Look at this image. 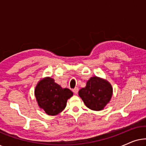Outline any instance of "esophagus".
<instances>
[{
    "label": "esophagus",
    "mask_w": 146,
    "mask_h": 146,
    "mask_svg": "<svg viewBox=\"0 0 146 146\" xmlns=\"http://www.w3.org/2000/svg\"><path fill=\"white\" fill-rule=\"evenodd\" d=\"M72 91L75 94H78V88H74L72 90Z\"/></svg>",
    "instance_id": "1"
}]
</instances>
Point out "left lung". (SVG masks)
<instances>
[{
	"instance_id": "8db88e82",
	"label": "left lung",
	"mask_w": 146,
	"mask_h": 146,
	"mask_svg": "<svg viewBox=\"0 0 146 146\" xmlns=\"http://www.w3.org/2000/svg\"><path fill=\"white\" fill-rule=\"evenodd\" d=\"M112 92L113 88L109 82L93 76L88 80L85 88L80 90L78 94L88 108L100 111L110 101Z\"/></svg>"
}]
</instances>
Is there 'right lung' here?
I'll return each mask as SVG.
<instances>
[{"mask_svg":"<svg viewBox=\"0 0 146 146\" xmlns=\"http://www.w3.org/2000/svg\"><path fill=\"white\" fill-rule=\"evenodd\" d=\"M35 94L39 107L48 115H55L65 108L73 92L68 88H62L52 78L46 77L37 84Z\"/></svg>","mask_w":146,"mask_h":146,"instance_id":"right-lung-1","label":"right lung"}]
</instances>
